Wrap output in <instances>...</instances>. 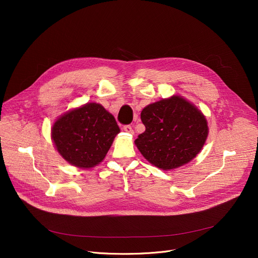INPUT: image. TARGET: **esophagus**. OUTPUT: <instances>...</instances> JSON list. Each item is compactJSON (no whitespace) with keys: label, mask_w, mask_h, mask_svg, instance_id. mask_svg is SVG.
Wrapping results in <instances>:
<instances>
[{"label":"esophagus","mask_w":258,"mask_h":258,"mask_svg":"<svg viewBox=\"0 0 258 258\" xmlns=\"http://www.w3.org/2000/svg\"><path fill=\"white\" fill-rule=\"evenodd\" d=\"M123 131H124V132H126V133H130V134H134V130H133V128H132V126H131V125H128V124L123 126Z\"/></svg>","instance_id":"1"}]
</instances>
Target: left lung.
Wrapping results in <instances>:
<instances>
[{
  "mask_svg": "<svg viewBox=\"0 0 258 258\" xmlns=\"http://www.w3.org/2000/svg\"><path fill=\"white\" fill-rule=\"evenodd\" d=\"M145 131L135 140L138 150L161 169L180 167L202 150L208 126L205 116L180 96H172L144 107Z\"/></svg>",
  "mask_w": 258,
  "mask_h": 258,
  "instance_id": "left-lung-1",
  "label": "left lung"
}]
</instances>
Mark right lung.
<instances>
[{"label":"right lung","mask_w":258,"mask_h":258,"mask_svg":"<svg viewBox=\"0 0 258 258\" xmlns=\"http://www.w3.org/2000/svg\"><path fill=\"white\" fill-rule=\"evenodd\" d=\"M119 132L114 116L101 104L87 103L56 120L52 139L70 164L90 168L104 159Z\"/></svg>","instance_id":"obj_1"}]
</instances>
